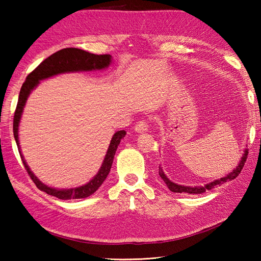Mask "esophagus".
I'll return each mask as SVG.
<instances>
[{"instance_id":"obj_1","label":"esophagus","mask_w":261,"mask_h":261,"mask_svg":"<svg viewBox=\"0 0 261 261\" xmlns=\"http://www.w3.org/2000/svg\"><path fill=\"white\" fill-rule=\"evenodd\" d=\"M148 130V123L146 120H140L137 122V124L135 126V131L138 132V134H143Z\"/></svg>"}]
</instances>
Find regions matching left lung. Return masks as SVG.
I'll list each match as a JSON object with an SVG mask.
<instances>
[{
	"instance_id": "left-lung-1",
	"label": "left lung",
	"mask_w": 261,
	"mask_h": 261,
	"mask_svg": "<svg viewBox=\"0 0 261 261\" xmlns=\"http://www.w3.org/2000/svg\"><path fill=\"white\" fill-rule=\"evenodd\" d=\"M247 157H248V149H245V153H243V156L241 157V160L239 162V164H238L237 167L233 170H232L231 173H229L228 175L224 176V177H221V178H219V179H215L213 181H211V182H208V184L204 185V186H194V187H192V186H182V185L176 184V182H173V181L168 179V177L164 174L163 169L160 167H159V176L162 177L163 180L165 181V184L167 185V187L169 188L171 192H174V193H188V194H202V193L206 192V191H211L215 186L225 184V182H229L230 180L234 179L236 177L239 176V174L241 173V169L243 168V166H245Z\"/></svg>"
}]
</instances>
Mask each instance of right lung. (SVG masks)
<instances>
[{"instance_id":"add662e5","label":"right lung","mask_w":261,"mask_h":261,"mask_svg":"<svg viewBox=\"0 0 261 261\" xmlns=\"http://www.w3.org/2000/svg\"><path fill=\"white\" fill-rule=\"evenodd\" d=\"M111 64V55H95L87 53L85 50H82L79 48H65L57 53L53 54L51 56L46 58L43 62L38 66V67L32 70L31 73L27 76L25 82L22 84V87L19 94L18 104H16V109L14 112V119H13V135L14 139L18 146L20 157L22 159L24 167L28 171V174L31 177V179L35 182L36 186L39 190L45 192L49 195L57 197L59 199H74V198H85L95 193L98 187L103 184V181L107 178L111 166H112L114 154L118 146L120 145V141L123 139V137L126 135L124 130H121L115 132L113 135L112 139H111L109 149L105 154V158L103 160V164L99 168L98 173L94 176V178L90 180L87 184L69 188V190H59V188H53L43 184L39 180L35 174L30 170L29 166L27 165L25 160L22 156L20 150V143H19V123L21 120L22 112H23V108L28 97H29L31 91L39 84V82L42 80L49 79V77L64 74V73H74V71H91V70H99L109 67Z\"/></svg>"}]
</instances>
